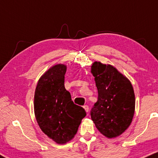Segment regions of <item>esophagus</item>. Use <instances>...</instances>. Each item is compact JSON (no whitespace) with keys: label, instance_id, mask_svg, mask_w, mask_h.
<instances>
[{"label":"esophagus","instance_id":"obj_1","mask_svg":"<svg viewBox=\"0 0 158 158\" xmlns=\"http://www.w3.org/2000/svg\"><path fill=\"white\" fill-rule=\"evenodd\" d=\"M84 108L85 110H86V112H88L89 111V106L88 105H84Z\"/></svg>","mask_w":158,"mask_h":158}]
</instances>
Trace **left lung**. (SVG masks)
<instances>
[{
	"label": "left lung",
	"instance_id": "left-lung-1",
	"mask_svg": "<svg viewBox=\"0 0 158 158\" xmlns=\"http://www.w3.org/2000/svg\"><path fill=\"white\" fill-rule=\"evenodd\" d=\"M98 101L90 115L95 127L107 138L121 135L131 123L135 95L130 81L111 65L95 62L91 66Z\"/></svg>",
	"mask_w": 158,
	"mask_h": 158
}]
</instances>
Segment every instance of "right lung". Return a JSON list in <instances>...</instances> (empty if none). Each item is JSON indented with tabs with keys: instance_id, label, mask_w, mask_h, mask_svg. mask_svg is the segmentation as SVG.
<instances>
[{
	"instance_id": "add662e5",
	"label": "right lung",
	"mask_w": 158,
	"mask_h": 158,
	"mask_svg": "<svg viewBox=\"0 0 158 158\" xmlns=\"http://www.w3.org/2000/svg\"><path fill=\"white\" fill-rule=\"evenodd\" d=\"M66 65L57 64L45 72L37 84L34 113L41 130L58 144L74 137L86 113L72 102L64 86Z\"/></svg>"
}]
</instances>
